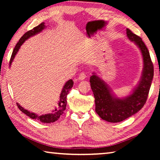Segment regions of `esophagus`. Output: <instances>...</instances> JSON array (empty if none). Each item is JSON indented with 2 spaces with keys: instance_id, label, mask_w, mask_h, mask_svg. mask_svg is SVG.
Here are the masks:
<instances>
[{
  "instance_id": "34e87169",
  "label": "esophagus",
  "mask_w": 160,
  "mask_h": 160,
  "mask_svg": "<svg viewBox=\"0 0 160 160\" xmlns=\"http://www.w3.org/2000/svg\"><path fill=\"white\" fill-rule=\"evenodd\" d=\"M85 78H86V74L84 73H81L78 78L79 80H84L85 79Z\"/></svg>"
}]
</instances>
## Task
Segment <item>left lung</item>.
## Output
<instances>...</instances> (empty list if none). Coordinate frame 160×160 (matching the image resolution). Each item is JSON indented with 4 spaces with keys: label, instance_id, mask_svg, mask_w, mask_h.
Segmentation results:
<instances>
[{
    "label": "left lung",
    "instance_id": "obj_1",
    "mask_svg": "<svg viewBox=\"0 0 160 160\" xmlns=\"http://www.w3.org/2000/svg\"><path fill=\"white\" fill-rule=\"evenodd\" d=\"M128 38L134 42L140 49L143 58L144 67L141 79L129 96L120 98L113 94L107 84L93 73L90 77L91 89L95 98L96 111L104 120L120 122L138 113L147 102L154 75L153 64L150 54L140 36L127 29Z\"/></svg>",
    "mask_w": 160,
    "mask_h": 160
}]
</instances>
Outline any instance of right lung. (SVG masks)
Returning a JSON list of instances; mask_svg holds the SVG:
<instances>
[{
    "mask_svg": "<svg viewBox=\"0 0 160 160\" xmlns=\"http://www.w3.org/2000/svg\"><path fill=\"white\" fill-rule=\"evenodd\" d=\"M45 22L40 23L39 25L36 27V28L29 30V31H28V32H26L25 34H24L21 38H20L19 41L16 44L14 49H13V51L11 56V59H10V61H9V66H11L12 61L13 58H14L15 56L16 55L17 52H18L20 46L25 42L26 40L29 38L30 37L35 36L36 34H38V33L42 32V30L45 29L47 28V26L45 25ZM73 80H69L63 86L62 90L61 91V93L60 96V100L58 102L57 107L53 111H52V113L38 115V114L32 113V112L25 109V108L20 106L18 103H16L17 106H18L19 109L21 111L22 113L26 114L30 118L35 119V120H38L41 122H43V123H52V122H54L58 120L60 117V115L63 113V112L64 111V110H65L66 106H67V94L69 93L70 89L73 87Z\"/></svg>",
    "mask_w": 160,
    "mask_h": 160,
    "instance_id": "right-lung-1",
    "label": "right lung"
}]
</instances>
